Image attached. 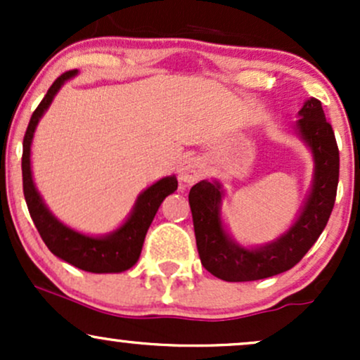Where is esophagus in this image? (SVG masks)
Listing matches in <instances>:
<instances>
[{"mask_svg": "<svg viewBox=\"0 0 360 360\" xmlns=\"http://www.w3.org/2000/svg\"><path fill=\"white\" fill-rule=\"evenodd\" d=\"M205 167L203 162H201L198 157H188L177 167V176H179V181L184 184H194L196 181H200V177L203 176Z\"/></svg>", "mask_w": 360, "mask_h": 360, "instance_id": "obj_1", "label": "esophagus"}]
</instances>
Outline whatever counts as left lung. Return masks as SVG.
I'll return each mask as SVG.
<instances>
[{"mask_svg":"<svg viewBox=\"0 0 360 360\" xmlns=\"http://www.w3.org/2000/svg\"><path fill=\"white\" fill-rule=\"evenodd\" d=\"M300 117L296 125L315 157V179L300 218L278 240L259 249H243L226 237L221 226L220 184L201 181L189 191L201 264L217 278L242 283L266 279L291 269L311 249L328 223L335 205L340 169L335 134L316 98L304 103Z\"/></svg>","mask_w":360,"mask_h":360,"instance_id":"1","label":"left lung"}]
</instances>
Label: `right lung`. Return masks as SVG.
Returning <instances> with one entry per match:
<instances>
[{"label":"right lung","instance_id":"add662e5","mask_svg":"<svg viewBox=\"0 0 360 360\" xmlns=\"http://www.w3.org/2000/svg\"><path fill=\"white\" fill-rule=\"evenodd\" d=\"M76 74L77 71H68L60 74L53 81V84L49 88L44 100L40 101V105L37 106L34 115H32L30 123H28L27 131H25L22 155L25 201H27L28 212H30V217L35 223L37 230H39L40 237H42L45 245L49 247V250L53 255L65 260V262L72 264L77 269L96 272V274H103V272H122L130 269L139 260L148 226H150L152 220H154L160 203L166 200V196L177 189V179L174 176L164 177V179L157 181L155 184H152L150 188L146 189L139 196L130 218L120 226L117 232L108 235V237L94 238L74 232L69 226L62 225L49 212L47 206L44 205L42 198H40V194L37 193L34 179H32V137H34L37 123H39L44 111L49 108V105L52 103L57 91L60 89V86L65 81L71 79Z\"/></svg>","mask_w":360,"mask_h":360}]
</instances>
